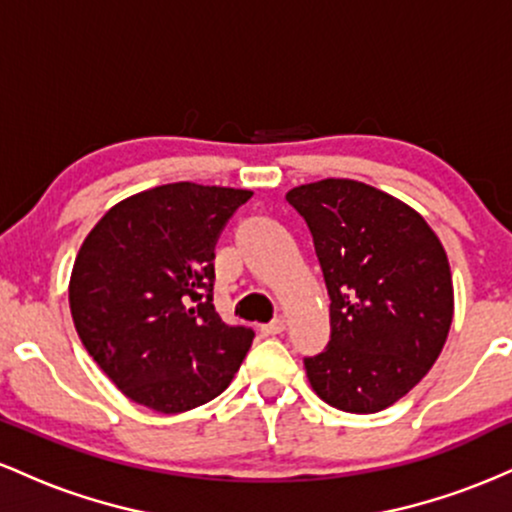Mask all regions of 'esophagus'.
Segmentation results:
<instances>
[{
  "label": "esophagus",
  "instance_id": "obj_1",
  "mask_svg": "<svg viewBox=\"0 0 512 512\" xmlns=\"http://www.w3.org/2000/svg\"><path fill=\"white\" fill-rule=\"evenodd\" d=\"M260 330H262V334H267V337H274V334H281L286 330V320H284V317H276V320L267 322V325H262Z\"/></svg>",
  "mask_w": 512,
  "mask_h": 512
}]
</instances>
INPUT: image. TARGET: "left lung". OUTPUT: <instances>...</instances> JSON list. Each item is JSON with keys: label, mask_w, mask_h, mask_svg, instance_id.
<instances>
[{"label": "left lung", "mask_w": 512, "mask_h": 512, "mask_svg": "<svg viewBox=\"0 0 512 512\" xmlns=\"http://www.w3.org/2000/svg\"><path fill=\"white\" fill-rule=\"evenodd\" d=\"M286 199L308 223L330 293V344L305 358L315 395L375 414L431 370L455 293L433 228L402 199L349 178L298 185Z\"/></svg>", "instance_id": "1"}]
</instances>
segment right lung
I'll return each mask as SVG.
<instances>
[{"mask_svg": "<svg viewBox=\"0 0 512 512\" xmlns=\"http://www.w3.org/2000/svg\"><path fill=\"white\" fill-rule=\"evenodd\" d=\"M250 197L170 182L117 202L86 236L69 279L74 327L132 402L180 414L238 373L255 332L226 325L211 291L216 240Z\"/></svg>", "mask_w": 512, "mask_h": 512, "instance_id": "1", "label": "right lung"}]
</instances>
